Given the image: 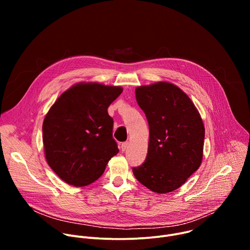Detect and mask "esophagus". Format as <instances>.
Returning <instances> with one entry per match:
<instances>
[{
	"instance_id": "34e87169",
	"label": "esophagus",
	"mask_w": 250,
	"mask_h": 250,
	"mask_svg": "<svg viewBox=\"0 0 250 250\" xmlns=\"http://www.w3.org/2000/svg\"><path fill=\"white\" fill-rule=\"evenodd\" d=\"M128 142L126 141V142H123V144L121 145V149H122V151H125L126 150V148L128 147Z\"/></svg>"
}]
</instances>
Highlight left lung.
<instances>
[{
  "instance_id": "1",
  "label": "left lung",
  "mask_w": 250,
  "mask_h": 250,
  "mask_svg": "<svg viewBox=\"0 0 250 250\" xmlns=\"http://www.w3.org/2000/svg\"><path fill=\"white\" fill-rule=\"evenodd\" d=\"M149 126L146 161L132 172L152 192L181 187L202 163L205 127L190 98L177 86L158 82L135 89Z\"/></svg>"
}]
</instances>
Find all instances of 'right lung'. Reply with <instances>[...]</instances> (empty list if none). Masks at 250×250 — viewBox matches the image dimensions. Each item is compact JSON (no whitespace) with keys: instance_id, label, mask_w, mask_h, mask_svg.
Wrapping results in <instances>:
<instances>
[{"instance_id":"add662e5","label":"right lung","mask_w":250,"mask_h":250,"mask_svg":"<svg viewBox=\"0 0 250 250\" xmlns=\"http://www.w3.org/2000/svg\"><path fill=\"white\" fill-rule=\"evenodd\" d=\"M123 88L79 83L65 91L44 118L42 140L50 168L69 185L87 186L119 152L109 105Z\"/></svg>"}]
</instances>
